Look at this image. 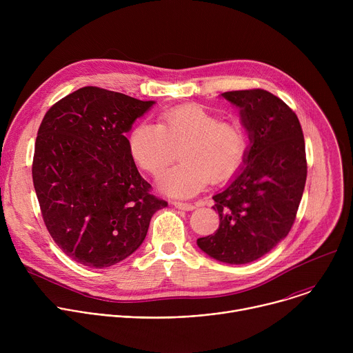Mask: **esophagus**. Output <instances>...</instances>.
<instances>
[{"mask_svg": "<svg viewBox=\"0 0 353 353\" xmlns=\"http://www.w3.org/2000/svg\"><path fill=\"white\" fill-rule=\"evenodd\" d=\"M172 204L179 208V210H184V211H192L195 207L192 204L188 203H180V201H172Z\"/></svg>", "mask_w": 353, "mask_h": 353, "instance_id": "esophagus-1", "label": "esophagus"}]
</instances>
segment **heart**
Segmentation results:
<instances>
[{"label": "heart", "mask_w": 353, "mask_h": 353, "mask_svg": "<svg viewBox=\"0 0 353 353\" xmlns=\"http://www.w3.org/2000/svg\"><path fill=\"white\" fill-rule=\"evenodd\" d=\"M181 149L184 163L161 179V188L174 196H191L208 180L221 183L240 168L245 152V135L232 121L199 105L172 108L159 116V124L139 121L128 135L134 162L149 174H159L172 165Z\"/></svg>", "instance_id": "1"}]
</instances>
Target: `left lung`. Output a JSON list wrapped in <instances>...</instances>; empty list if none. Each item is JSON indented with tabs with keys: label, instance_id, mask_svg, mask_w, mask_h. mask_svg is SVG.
Segmentation results:
<instances>
[{
	"label": "left lung",
	"instance_id": "1",
	"mask_svg": "<svg viewBox=\"0 0 353 353\" xmlns=\"http://www.w3.org/2000/svg\"><path fill=\"white\" fill-rule=\"evenodd\" d=\"M222 96L240 109L250 148L240 172L212 196L219 229L196 244L218 261L247 264L267 254L293 226L307 177L305 138L297 116L278 96L264 89Z\"/></svg>",
	"mask_w": 353,
	"mask_h": 353
}]
</instances>
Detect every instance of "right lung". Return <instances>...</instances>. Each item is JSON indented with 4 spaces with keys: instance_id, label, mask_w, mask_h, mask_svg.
<instances>
[{
    "instance_id": "1",
    "label": "right lung",
    "mask_w": 353,
    "mask_h": 353,
    "mask_svg": "<svg viewBox=\"0 0 353 353\" xmlns=\"http://www.w3.org/2000/svg\"><path fill=\"white\" fill-rule=\"evenodd\" d=\"M154 103L85 86L50 108L39 127L32 176L41 216L64 254L85 267L131 256L150 218L168 207L150 194L124 135Z\"/></svg>"
}]
</instances>
